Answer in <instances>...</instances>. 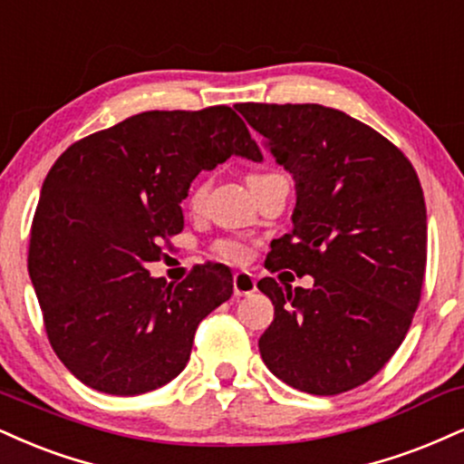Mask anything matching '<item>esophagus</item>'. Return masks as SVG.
Returning a JSON list of instances; mask_svg holds the SVG:
<instances>
[{
    "label": "esophagus",
    "mask_w": 464,
    "mask_h": 464,
    "mask_svg": "<svg viewBox=\"0 0 464 464\" xmlns=\"http://www.w3.org/2000/svg\"><path fill=\"white\" fill-rule=\"evenodd\" d=\"M256 289V281L250 272H236L233 275V292L237 295H250Z\"/></svg>",
    "instance_id": "34e87169"
}]
</instances>
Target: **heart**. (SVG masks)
<instances>
[{"label": "heart", "instance_id": "obj_1", "mask_svg": "<svg viewBox=\"0 0 464 464\" xmlns=\"http://www.w3.org/2000/svg\"><path fill=\"white\" fill-rule=\"evenodd\" d=\"M266 175H250L248 181H255V179H261ZM205 197V183H197L192 189V194H189V205L192 208H198L200 200ZM216 253L218 256H222V259L227 261H242L244 256H246V248H244L242 242H237V239H220V242L216 244Z\"/></svg>", "mask_w": 464, "mask_h": 464}]
</instances>
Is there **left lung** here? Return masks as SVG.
<instances>
[{"instance_id": "8db88e82", "label": "left lung", "mask_w": 464, "mask_h": 464, "mask_svg": "<svg viewBox=\"0 0 464 464\" xmlns=\"http://www.w3.org/2000/svg\"><path fill=\"white\" fill-rule=\"evenodd\" d=\"M295 181L292 231L270 244L261 278L275 304L259 339L267 370L289 387L337 395L376 376L404 342L426 275V203L401 150L345 111L317 103H239Z\"/></svg>"}]
</instances>
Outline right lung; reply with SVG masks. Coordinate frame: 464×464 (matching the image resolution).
I'll list each match as a JSON object with an SVG mask.
<instances>
[{
	"instance_id": "right-lung-1",
	"label": "right lung",
	"mask_w": 464,
	"mask_h": 464,
	"mask_svg": "<svg viewBox=\"0 0 464 464\" xmlns=\"http://www.w3.org/2000/svg\"><path fill=\"white\" fill-rule=\"evenodd\" d=\"M261 150L227 105L142 111L91 133L55 160L32 222V285L53 353L77 381L140 395L186 367L203 317L233 294L228 267L197 266L181 283L149 275L161 239L183 228L192 179Z\"/></svg>"
}]
</instances>
